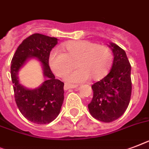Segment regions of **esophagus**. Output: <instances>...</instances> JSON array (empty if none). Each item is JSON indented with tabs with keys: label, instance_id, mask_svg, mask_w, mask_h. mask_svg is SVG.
<instances>
[{
	"label": "esophagus",
	"instance_id": "34e87169",
	"mask_svg": "<svg viewBox=\"0 0 149 149\" xmlns=\"http://www.w3.org/2000/svg\"><path fill=\"white\" fill-rule=\"evenodd\" d=\"M79 87V86L77 85H72V84H68V83H66L65 86H64V89L65 90H67L69 89H77Z\"/></svg>",
	"mask_w": 149,
	"mask_h": 149
}]
</instances>
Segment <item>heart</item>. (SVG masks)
<instances>
[{
	"instance_id": "obj_1",
	"label": "heart",
	"mask_w": 149,
	"mask_h": 149,
	"mask_svg": "<svg viewBox=\"0 0 149 149\" xmlns=\"http://www.w3.org/2000/svg\"><path fill=\"white\" fill-rule=\"evenodd\" d=\"M66 53L54 49L49 56L53 72L63 77L75 66L79 68L69 72L66 79L72 83H82L89 79L100 80L109 72L113 56L108 47L89 40L70 41L64 44Z\"/></svg>"
}]
</instances>
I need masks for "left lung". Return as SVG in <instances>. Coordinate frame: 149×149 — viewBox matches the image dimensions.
Wrapping results in <instances>:
<instances>
[{
	"mask_svg": "<svg viewBox=\"0 0 149 149\" xmlns=\"http://www.w3.org/2000/svg\"><path fill=\"white\" fill-rule=\"evenodd\" d=\"M114 60L111 70L92 86L93 97L88 108L92 116L103 123H111L124 114L132 94L131 65L124 49L110 43Z\"/></svg>",
	"mask_w": 149,
	"mask_h": 149,
	"instance_id": "8db88e82",
	"label": "left lung"
}]
</instances>
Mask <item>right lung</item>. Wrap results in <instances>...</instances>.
I'll list each match as a JSON object with an SVG mask.
<instances>
[{"instance_id":"right-lung-1","label":"right lung","mask_w":149,"mask_h":149,"mask_svg":"<svg viewBox=\"0 0 149 149\" xmlns=\"http://www.w3.org/2000/svg\"><path fill=\"white\" fill-rule=\"evenodd\" d=\"M57 41L55 37L33 33L23 40L11 60L10 75L17 106L27 120L39 125L53 122L63 102L64 83L55 79L49 66V54ZM31 58L40 60L46 79L40 87L33 90L24 87L18 79L19 70Z\"/></svg>"}]
</instances>
